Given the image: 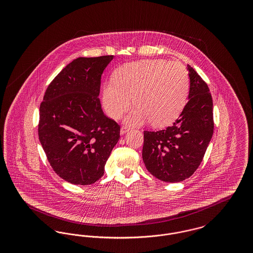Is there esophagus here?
I'll list each match as a JSON object with an SVG mask.
<instances>
[{
	"mask_svg": "<svg viewBox=\"0 0 253 253\" xmlns=\"http://www.w3.org/2000/svg\"><path fill=\"white\" fill-rule=\"evenodd\" d=\"M128 131H129V129L127 127H122L121 129V134H124V133H126Z\"/></svg>",
	"mask_w": 253,
	"mask_h": 253,
	"instance_id": "esophagus-1",
	"label": "esophagus"
}]
</instances>
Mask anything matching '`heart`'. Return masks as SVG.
<instances>
[{
  "mask_svg": "<svg viewBox=\"0 0 253 253\" xmlns=\"http://www.w3.org/2000/svg\"><path fill=\"white\" fill-rule=\"evenodd\" d=\"M190 77L179 61L144 60L121 67L103 85L102 103L113 119H119L137 105L125 118L132 126L152 121L156 126H166L180 116L186 105Z\"/></svg>",
  "mask_w": 253,
  "mask_h": 253,
  "instance_id": "heart-1",
  "label": "heart"
}]
</instances>
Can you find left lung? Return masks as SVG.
<instances>
[{
  "label": "left lung",
  "instance_id": "obj_1",
  "mask_svg": "<svg viewBox=\"0 0 253 253\" xmlns=\"http://www.w3.org/2000/svg\"><path fill=\"white\" fill-rule=\"evenodd\" d=\"M190 92L179 118L164 130L144 131L142 158L157 179L185 180L199 167L213 133L212 98L207 84L188 65Z\"/></svg>",
  "mask_w": 253,
  "mask_h": 253
}]
</instances>
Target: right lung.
I'll use <instances>...</instances> for the list:
<instances>
[{
  "mask_svg": "<svg viewBox=\"0 0 253 253\" xmlns=\"http://www.w3.org/2000/svg\"><path fill=\"white\" fill-rule=\"evenodd\" d=\"M114 56L78 58L52 81L40 106L39 138L54 171L71 184L90 185L120 139V126L98 98L101 75Z\"/></svg>",
  "mask_w": 253,
  "mask_h": 253,
  "instance_id": "right-lung-1",
  "label": "right lung"
}]
</instances>
